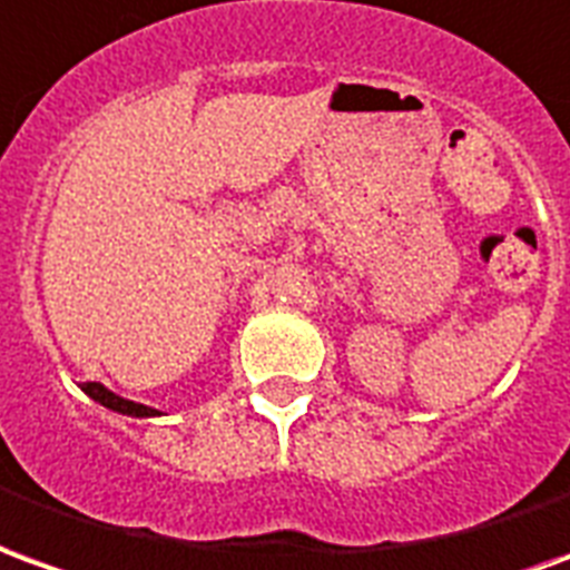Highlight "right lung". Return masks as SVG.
Here are the masks:
<instances>
[{
	"instance_id": "right-lung-1",
	"label": "right lung",
	"mask_w": 570,
	"mask_h": 570,
	"mask_svg": "<svg viewBox=\"0 0 570 570\" xmlns=\"http://www.w3.org/2000/svg\"><path fill=\"white\" fill-rule=\"evenodd\" d=\"M82 390L95 402H100L104 407H110L116 414H128V417H159L163 411H156V407L140 405V402H131V399H122V395H116L112 390H107L104 383H82Z\"/></svg>"
}]
</instances>
